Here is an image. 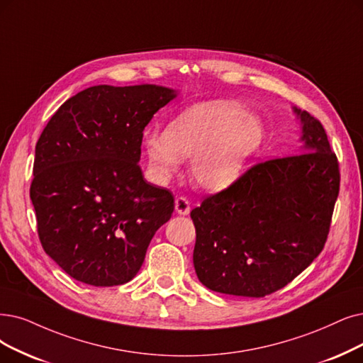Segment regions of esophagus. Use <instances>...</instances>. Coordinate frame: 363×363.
Wrapping results in <instances>:
<instances>
[{
	"label": "esophagus",
	"instance_id": "obj_1",
	"mask_svg": "<svg viewBox=\"0 0 363 363\" xmlns=\"http://www.w3.org/2000/svg\"><path fill=\"white\" fill-rule=\"evenodd\" d=\"M176 211L179 214H182V216L189 214V211H191V202H189V199L184 198V196H179L176 199Z\"/></svg>",
	"mask_w": 363,
	"mask_h": 363
}]
</instances>
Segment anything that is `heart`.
Listing matches in <instances>:
<instances>
[{"label": "heart", "mask_w": 363, "mask_h": 363, "mask_svg": "<svg viewBox=\"0 0 363 363\" xmlns=\"http://www.w3.org/2000/svg\"><path fill=\"white\" fill-rule=\"evenodd\" d=\"M264 141V126L244 107L229 101H208L174 119L167 133L146 135L150 172L159 182L177 171L180 157H194L192 176L207 191L234 184Z\"/></svg>", "instance_id": "b5f03b06"}]
</instances>
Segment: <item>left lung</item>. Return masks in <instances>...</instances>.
Listing matches in <instances>:
<instances>
[{"label": "left lung", "instance_id": "left-lung-1", "mask_svg": "<svg viewBox=\"0 0 363 363\" xmlns=\"http://www.w3.org/2000/svg\"><path fill=\"white\" fill-rule=\"evenodd\" d=\"M301 116V153L245 169L191 211L194 267L210 291L264 298L320 255L340 194V164L320 121Z\"/></svg>", "mask_w": 363, "mask_h": 363}]
</instances>
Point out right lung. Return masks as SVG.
Instances as JSON below:
<instances>
[{
	"label": "right lung",
	"instance_id": "obj_1",
	"mask_svg": "<svg viewBox=\"0 0 363 363\" xmlns=\"http://www.w3.org/2000/svg\"><path fill=\"white\" fill-rule=\"evenodd\" d=\"M176 96L155 84H98L56 110L35 144L30 196L45 252L77 281L119 286L140 271L174 196L144 180L143 131Z\"/></svg>",
	"mask_w": 363,
	"mask_h": 363
}]
</instances>
